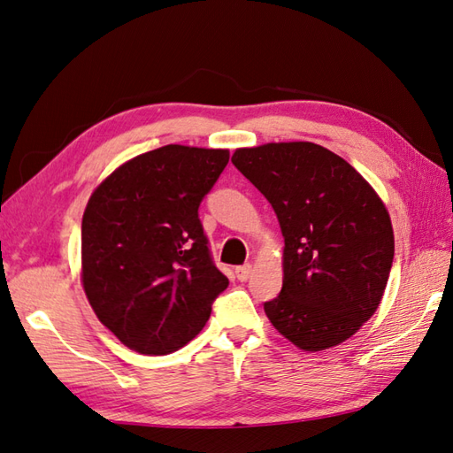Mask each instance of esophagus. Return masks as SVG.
<instances>
[{"mask_svg": "<svg viewBox=\"0 0 453 453\" xmlns=\"http://www.w3.org/2000/svg\"><path fill=\"white\" fill-rule=\"evenodd\" d=\"M251 273H253V266L251 265H242V266H237L235 268V276H237V280H242V282H245L249 276H251Z\"/></svg>", "mask_w": 453, "mask_h": 453, "instance_id": "34e87169", "label": "esophagus"}]
</instances>
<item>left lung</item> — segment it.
<instances>
[{"mask_svg": "<svg viewBox=\"0 0 453 453\" xmlns=\"http://www.w3.org/2000/svg\"><path fill=\"white\" fill-rule=\"evenodd\" d=\"M234 165L271 202L284 280L265 313L302 350H325L378 310L395 253L386 206L350 163L311 142L235 150Z\"/></svg>", "mask_w": 453, "mask_h": 453, "instance_id": "8db88e82", "label": "left lung"}]
</instances>
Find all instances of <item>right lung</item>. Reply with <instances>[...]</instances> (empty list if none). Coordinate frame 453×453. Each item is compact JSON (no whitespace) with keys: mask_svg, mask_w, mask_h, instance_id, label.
<instances>
[{"mask_svg":"<svg viewBox=\"0 0 453 453\" xmlns=\"http://www.w3.org/2000/svg\"><path fill=\"white\" fill-rule=\"evenodd\" d=\"M227 161V150L169 143L127 161L91 195L81 221L83 290L128 349L179 350L227 288L198 218Z\"/></svg>","mask_w":453,"mask_h":453,"instance_id":"1","label":"right lung"}]
</instances>
